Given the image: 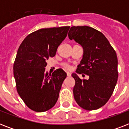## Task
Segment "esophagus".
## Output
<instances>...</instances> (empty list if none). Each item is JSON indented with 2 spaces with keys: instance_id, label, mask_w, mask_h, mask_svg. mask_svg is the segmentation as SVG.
<instances>
[{
  "instance_id": "34e87169",
  "label": "esophagus",
  "mask_w": 129,
  "mask_h": 129,
  "mask_svg": "<svg viewBox=\"0 0 129 129\" xmlns=\"http://www.w3.org/2000/svg\"><path fill=\"white\" fill-rule=\"evenodd\" d=\"M67 76L68 77L71 76V73L70 72H67Z\"/></svg>"
}]
</instances>
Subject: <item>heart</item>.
I'll return each instance as SVG.
<instances>
[{
  "instance_id": "1",
  "label": "heart",
  "mask_w": 129,
  "mask_h": 129,
  "mask_svg": "<svg viewBox=\"0 0 129 129\" xmlns=\"http://www.w3.org/2000/svg\"><path fill=\"white\" fill-rule=\"evenodd\" d=\"M63 66H64V68L66 69H69L70 67V66H69L68 64H67V63H64L63 64Z\"/></svg>"
}]
</instances>
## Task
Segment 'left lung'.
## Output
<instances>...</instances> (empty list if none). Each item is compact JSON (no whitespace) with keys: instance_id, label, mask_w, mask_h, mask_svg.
Listing matches in <instances>:
<instances>
[{"instance_id":"8db88e82","label":"left lung","mask_w":129,"mask_h":129,"mask_svg":"<svg viewBox=\"0 0 129 129\" xmlns=\"http://www.w3.org/2000/svg\"><path fill=\"white\" fill-rule=\"evenodd\" d=\"M68 37L84 49L76 72L89 76L88 80H81L77 74H72L76 81L73 90L75 100L85 110L98 109L108 102L117 82L116 51L101 32L88 26L72 27Z\"/></svg>"}]
</instances>
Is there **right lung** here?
I'll use <instances>...</instances> for the list:
<instances>
[{
  "label": "right lung",
  "instance_id": "obj_1",
  "mask_svg": "<svg viewBox=\"0 0 129 129\" xmlns=\"http://www.w3.org/2000/svg\"><path fill=\"white\" fill-rule=\"evenodd\" d=\"M69 26L41 29L29 34L19 46L13 65L18 94L30 109L42 112L54 106L67 76L62 69L45 73L46 61L55 56Z\"/></svg>",
  "mask_w": 129,
  "mask_h": 129
}]
</instances>
